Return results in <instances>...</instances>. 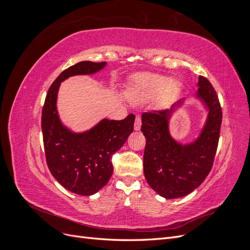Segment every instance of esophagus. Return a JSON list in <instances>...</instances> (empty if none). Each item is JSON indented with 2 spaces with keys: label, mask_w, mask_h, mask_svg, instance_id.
Wrapping results in <instances>:
<instances>
[{
  "label": "esophagus",
  "mask_w": 250,
  "mask_h": 250,
  "mask_svg": "<svg viewBox=\"0 0 250 250\" xmlns=\"http://www.w3.org/2000/svg\"><path fill=\"white\" fill-rule=\"evenodd\" d=\"M142 125V120L140 116L135 117V122H134V130H140Z\"/></svg>",
  "instance_id": "1"
}]
</instances>
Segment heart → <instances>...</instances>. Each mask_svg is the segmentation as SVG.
I'll return each mask as SVG.
<instances>
[{
    "mask_svg": "<svg viewBox=\"0 0 250 250\" xmlns=\"http://www.w3.org/2000/svg\"><path fill=\"white\" fill-rule=\"evenodd\" d=\"M179 89L176 80L154 74H144L135 78L134 84L128 93V98L133 103H144L160 93V101L168 102Z\"/></svg>",
    "mask_w": 250,
    "mask_h": 250,
    "instance_id": "heart-1",
    "label": "heart"
}]
</instances>
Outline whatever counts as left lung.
Masks as SVG:
<instances>
[{
    "label": "left lung",
    "mask_w": 250,
    "mask_h": 250,
    "mask_svg": "<svg viewBox=\"0 0 250 250\" xmlns=\"http://www.w3.org/2000/svg\"><path fill=\"white\" fill-rule=\"evenodd\" d=\"M195 97L208 110L200 134L195 141L180 144L172 138L169 123L172 113L184 104L181 99L170 109L144 112L142 132L146 138L144 174L149 186L166 199L187 196L197 188L213 167L218 147L222 109L216 90L203 76L198 78Z\"/></svg>",
    "instance_id": "left-lung-1"
}]
</instances>
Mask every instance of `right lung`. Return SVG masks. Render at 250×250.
Segmentation results:
<instances>
[{"mask_svg": "<svg viewBox=\"0 0 250 250\" xmlns=\"http://www.w3.org/2000/svg\"><path fill=\"white\" fill-rule=\"evenodd\" d=\"M106 62H81L64 70L50 86L42 112V130L47 165L66 190L81 196L97 193L108 183L113 167L111 156L133 131L134 115L124 120L103 119L89 130L74 132L65 127L57 111L60 83L76 75H92Z\"/></svg>", "mask_w": 250, "mask_h": 250, "instance_id": "right-lung-1", "label": "right lung"}]
</instances>
